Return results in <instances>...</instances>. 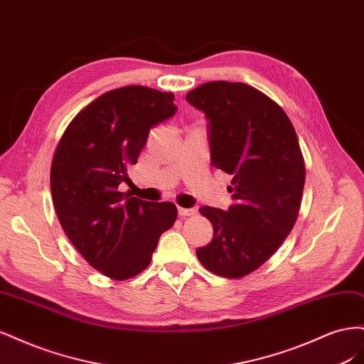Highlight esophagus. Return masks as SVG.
Returning a JSON list of instances; mask_svg holds the SVG:
<instances>
[{"mask_svg":"<svg viewBox=\"0 0 364 364\" xmlns=\"http://www.w3.org/2000/svg\"><path fill=\"white\" fill-rule=\"evenodd\" d=\"M178 211H179L181 217H191V215L197 214V211H196V209H193V208H181L179 206Z\"/></svg>","mask_w":364,"mask_h":364,"instance_id":"esophagus-1","label":"esophagus"}]
</instances>
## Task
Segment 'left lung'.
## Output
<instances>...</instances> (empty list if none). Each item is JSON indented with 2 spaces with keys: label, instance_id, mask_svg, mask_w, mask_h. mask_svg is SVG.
Masks as SVG:
<instances>
[{
  "label": "left lung",
  "instance_id": "8db88e82",
  "mask_svg": "<svg viewBox=\"0 0 364 364\" xmlns=\"http://www.w3.org/2000/svg\"><path fill=\"white\" fill-rule=\"evenodd\" d=\"M186 100L209 121L211 164L232 181L228 211L202 206L214 228L211 243L196 250L202 266L223 278L261 267L289 237L299 214L305 162L284 109L241 82H208Z\"/></svg>",
  "mask_w": 364,
  "mask_h": 364
}]
</instances>
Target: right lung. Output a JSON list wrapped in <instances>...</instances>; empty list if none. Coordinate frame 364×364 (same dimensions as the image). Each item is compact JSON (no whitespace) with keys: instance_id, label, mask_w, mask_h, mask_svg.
<instances>
[{"instance_id":"right-lung-1","label":"right lung","mask_w":364,"mask_h":364,"mask_svg":"<svg viewBox=\"0 0 364 364\" xmlns=\"http://www.w3.org/2000/svg\"><path fill=\"white\" fill-rule=\"evenodd\" d=\"M173 92L130 85L102 94L77 114L54 151V209L74 247L105 277L124 281L149 267L159 237L178 218L171 202L118 190L129 182L149 132L174 115Z\"/></svg>"}]
</instances>
